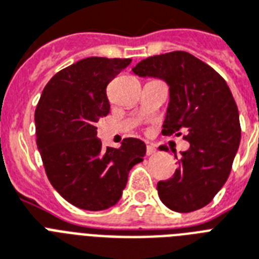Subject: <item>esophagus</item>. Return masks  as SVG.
Wrapping results in <instances>:
<instances>
[{
	"mask_svg": "<svg viewBox=\"0 0 259 259\" xmlns=\"http://www.w3.org/2000/svg\"><path fill=\"white\" fill-rule=\"evenodd\" d=\"M154 153H156V146L152 145V144L146 146V156H152Z\"/></svg>",
	"mask_w": 259,
	"mask_h": 259,
	"instance_id": "esophagus-1",
	"label": "esophagus"
}]
</instances>
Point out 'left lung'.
Segmentation results:
<instances>
[{
  "instance_id": "left-lung-1",
  "label": "left lung",
  "mask_w": 259,
  "mask_h": 259,
  "mask_svg": "<svg viewBox=\"0 0 259 259\" xmlns=\"http://www.w3.org/2000/svg\"><path fill=\"white\" fill-rule=\"evenodd\" d=\"M133 72L162 79L169 86L162 134H184L191 144L181 152L175 175L157 183L160 200L176 212L203 208L229 179L241 142L233 94L212 67L184 51L144 59Z\"/></svg>"
}]
</instances>
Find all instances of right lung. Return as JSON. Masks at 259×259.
Masks as SVG:
<instances>
[{"instance_id":"obj_1","label":"right lung","mask_w":259,"mask_h":259,"mask_svg":"<svg viewBox=\"0 0 259 259\" xmlns=\"http://www.w3.org/2000/svg\"><path fill=\"white\" fill-rule=\"evenodd\" d=\"M132 59L86 58L54 75L36 107V142L48 180L75 207L102 211L117 204L130 169L146 145L125 138L102 148L97 122L110 113L106 87Z\"/></svg>"}]
</instances>
